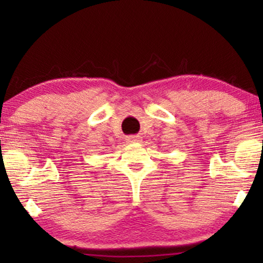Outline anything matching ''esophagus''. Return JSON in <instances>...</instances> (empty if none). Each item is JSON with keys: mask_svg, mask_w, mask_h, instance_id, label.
<instances>
[{"mask_svg": "<svg viewBox=\"0 0 263 263\" xmlns=\"http://www.w3.org/2000/svg\"><path fill=\"white\" fill-rule=\"evenodd\" d=\"M126 141H127L128 143H136V142L141 141V137L140 136H128V137L126 138Z\"/></svg>", "mask_w": 263, "mask_h": 263, "instance_id": "1", "label": "esophagus"}]
</instances>
